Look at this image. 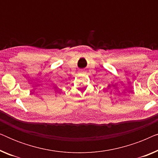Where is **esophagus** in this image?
<instances>
[{
	"instance_id": "1",
	"label": "esophagus",
	"mask_w": 158,
	"mask_h": 158,
	"mask_svg": "<svg viewBox=\"0 0 158 158\" xmlns=\"http://www.w3.org/2000/svg\"><path fill=\"white\" fill-rule=\"evenodd\" d=\"M80 73H85V71H83V70H81V72H80Z\"/></svg>"
}]
</instances>
